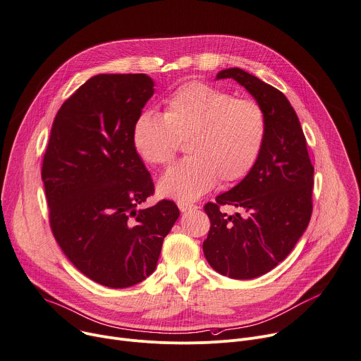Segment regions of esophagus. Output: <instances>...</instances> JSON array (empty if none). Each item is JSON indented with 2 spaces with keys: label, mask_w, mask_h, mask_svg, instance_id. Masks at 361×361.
I'll use <instances>...</instances> for the list:
<instances>
[{
  "label": "esophagus",
  "mask_w": 361,
  "mask_h": 361,
  "mask_svg": "<svg viewBox=\"0 0 361 361\" xmlns=\"http://www.w3.org/2000/svg\"><path fill=\"white\" fill-rule=\"evenodd\" d=\"M178 207H179V209H180V212H188V211H195V209H197L199 207L197 205H193V204H186V202H179L178 204Z\"/></svg>",
  "instance_id": "1"
}]
</instances>
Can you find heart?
I'll list each match as a JSON object with an SVG mask.
<instances>
[{
  "instance_id": "1",
  "label": "heart",
  "mask_w": 361,
  "mask_h": 361,
  "mask_svg": "<svg viewBox=\"0 0 361 361\" xmlns=\"http://www.w3.org/2000/svg\"><path fill=\"white\" fill-rule=\"evenodd\" d=\"M267 136L262 107L250 99L201 82L185 83L165 100L164 116L140 113L132 128V145L146 164H169L179 142L189 156L160 178L159 193L190 202L218 182L233 183L254 168Z\"/></svg>"
}]
</instances>
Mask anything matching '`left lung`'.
Listing matches in <instances>:
<instances>
[{
  "instance_id": "obj_1",
  "label": "left lung",
  "mask_w": 361,
  "mask_h": 361,
  "mask_svg": "<svg viewBox=\"0 0 361 361\" xmlns=\"http://www.w3.org/2000/svg\"><path fill=\"white\" fill-rule=\"evenodd\" d=\"M216 78H233L262 107L267 136L250 173L231 190L205 205L211 228L204 241L209 265L233 279H251L284 261L308 226L312 212L314 166L298 116L278 89L241 68ZM222 204L246 211L226 216Z\"/></svg>"
}]
</instances>
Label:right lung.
I'll return each mask as SVG.
<instances>
[{
	"instance_id": "obj_1",
	"label": "right lung",
	"mask_w": 361,
	"mask_h": 361,
	"mask_svg": "<svg viewBox=\"0 0 361 361\" xmlns=\"http://www.w3.org/2000/svg\"><path fill=\"white\" fill-rule=\"evenodd\" d=\"M153 86L146 74L92 77L56 114L43 159L56 241L80 272L109 288L146 279L179 218L168 199L137 209L154 185L132 145V128Z\"/></svg>"
}]
</instances>
